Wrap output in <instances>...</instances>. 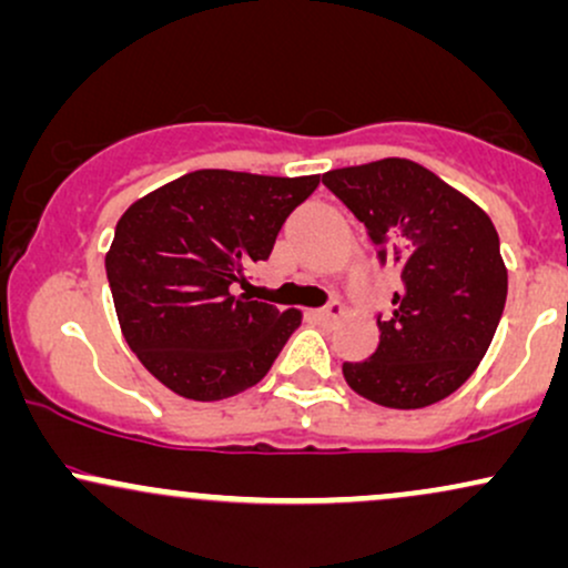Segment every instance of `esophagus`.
Masks as SVG:
<instances>
[{"label": "esophagus", "mask_w": 568, "mask_h": 568, "mask_svg": "<svg viewBox=\"0 0 568 568\" xmlns=\"http://www.w3.org/2000/svg\"><path fill=\"white\" fill-rule=\"evenodd\" d=\"M342 315H344L342 302H331L328 306H323V310H315V317L321 323H331V321H336V317H342Z\"/></svg>", "instance_id": "1"}]
</instances>
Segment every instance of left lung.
Instances as JSON below:
<instances>
[{"mask_svg":"<svg viewBox=\"0 0 568 568\" xmlns=\"http://www.w3.org/2000/svg\"><path fill=\"white\" fill-rule=\"evenodd\" d=\"M393 258L400 285L379 347L344 363L357 395L387 408H425L462 387L484 361L507 298V270L491 219L419 162L387 158L323 175Z\"/></svg>","mask_w":568,"mask_h":568,"instance_id":"left-lung-1","label":"left lung"}]
</instances>
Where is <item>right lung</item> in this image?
Wrapping results in <instances>:
<instances>
[{
  "label": "right lung",
  "instance_id": "1",
  "mask_svg": "<svg viewBox=\"0 0 568 568\" xmlns=\"http://www.w3.org/2000/svg\"><path fill=\"white\" fill-rule=\"evenodd\" d=\"M317 184L321 175L194 171L122 213L106 277L122 336L154 379L189 400H224L264 379L302 312L251 302L237 285Z\"/></svg>",
  "mask_w": 568,
  "mask_h": 568
}]
</instances>
